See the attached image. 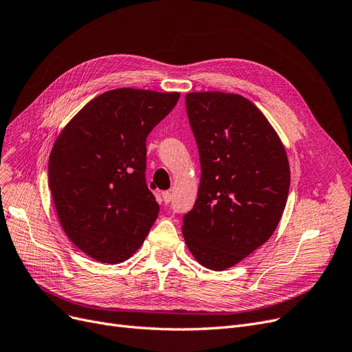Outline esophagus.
<instances>
[{
  "mask_svg": "<svg viewBox=\"0 0 352 352\" xmlns=\"http://www.w3.org/2000/svg\"><path fill=\"white\" fill-rule=\"evenodd\" d=\"M162 200H164V203H165V204L171 203V200H173V194H171V191H164V192H162Z\"/></svg>",
  "mask_w": 352,
  "mask_h": 352,
  "instance_id": "obj_1",
  "label": "esophagus"
}]
</instances>
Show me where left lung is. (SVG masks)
<instances>
[{"label": "left lung", "mask_w": 352, "mask_h": 352, "mask_svg": "<svg viewBox=\"0 0 352 352\" xmlns=\"http://www.w3.org/2000/svg\"><path fill=\"white\" fill-rule=\"evenodd\" d=\"M187 115L201 164L198 195L182 217L195 261L224 270L266 243L280 221L290 170L266 116L240 95L194 91Z\"/></svg>", "instance_id": "8db88e82"}]
</instances>
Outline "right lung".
<instances>
[{"mask_svg":"<svg viewBox=\"0 0 352 352\" xmlns=\"http://www.w3.org/2000/svg\"><path fill=\"white\" fill-rule=\"evenodd\" d=\"M179 94L122 87L90 100L57 136L49 187L67 237L102 263L125 262L158 217L146 186V136Z\"/></svg>","mask_w":352,"mask_h":352,"instance_id":"obj_1","label":"right lung"}]
</instances>
